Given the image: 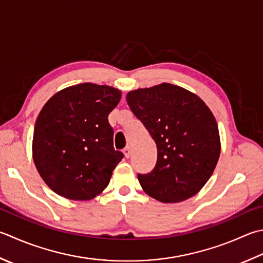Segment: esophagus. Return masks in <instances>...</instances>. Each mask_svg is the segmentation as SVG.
<instances>
[{
  "label": "esophagus",
  "instance_id": "obj_1",
  "mask_svg": "<svg viewBox=\"0 0 263 263\" xmlns=\"http://www.w3.org/2000/svg\"><path fill=\"white\" fill-rule=\"evenodd\" d=\"M123 154H124V156H125L126 158L130 157V156H131V148H130V147L124 148V151H123Z\"/></svg>",
  "mask_w": 263,
  "mask_h": 263
}]
</instances>
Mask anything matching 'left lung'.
<instances>
[{
    "mask_svg": "<svg viewBox=\"0 0 263 263\" xmlns=\"http://www.w3.org/2000/svg\"><path fill=\"white\" fill-rule=\"evenodd\" d=\"M126 101L157 147L155 167L139 174L143 192L162 203L196 195L212 176L221 152L218 123L208 105L171 83L132 90Z\"/></svg>",
    "mask_w": 263,
    "mask_h": 263,
    "instance_id": "8db88e82",
    "label": "left lung"
}]
</instances>
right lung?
<instances>
[{
    "instance_id": "1",
    "label": "right lung",
    "mask_w": 263,
    "mask_h": 263,
    "mask_svg": "<svg viewBox=\"0 0 263 263\" xmlns=\"http://www.w3.org/2000/svg\"><path fill=\"white\" fill-rule=\"evenodd\" d=\"M121 97L116 87L81 83L45 102L35 123L32 152L41 178L55 194L90 200L107 188L123 158L108 123Z\"/></svg>"
}]
</instances>
